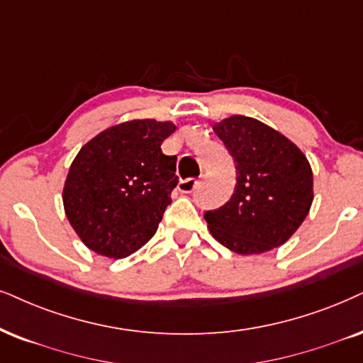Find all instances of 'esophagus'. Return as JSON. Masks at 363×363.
<instances>
[{"label": "esophagus", "mask_w": 363, "mask_h": 363, "mask_svg": "<svg viewBox=\"0 0 363 363\" xmlns=\"http://www.w3.org/2000/svg\"><path fill=\"white\" fill-rule=\"evenodd\" d=\"M197 182H199V181H197V179H194V177L184 179V181L179 182V191L184 192V194H189V192H192V191L196 189Z\"/></svg>", "instance_id": "esophagus-1"}]
</instances>
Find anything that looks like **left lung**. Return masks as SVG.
I'll list each match as a JSON object with an SVG mask.
<instances>
[{"label":"left lung","instance_id":"obj_1","mask_svg":"<svg viewBox=\"0 0 363 363\" xmlns=\"http://www.w3.org/2000/svg\"><path fill=\"white\" fill-rule=\"evenodd\" d=\"M236 164L231 199L204 214L211 235L238 255H261L286 242L313 203V172L290 139L256 118L214 123Z\"/></svg>","mask_w":363,"mask_h":363}]
</instances>
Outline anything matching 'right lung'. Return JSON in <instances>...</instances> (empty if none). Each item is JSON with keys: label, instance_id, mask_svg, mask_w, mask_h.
I'll return each mask as SVG.
<instances>
[{"label": "right lung", "instance_id": "obj_1", "mask_svg": "<svg viewBox=\"0 0 363 363\" xmlns=\"http://www.w3.org/2000/svg\"><path fill=\"white\" fill-rule=\"evenodd\" d=\"M176 125L154 118L105 128L73 159L63 186V208L89 250L122 259L157 231L177 186L176 155L160 144Z\"/></svg>", "mask_w": 363, "mask_h": 363}]
</instances>
